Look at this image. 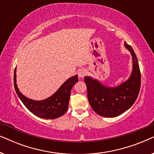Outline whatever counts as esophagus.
Returning a JSON list of instances; mask_svg holds the SVG:
<instances>
[{
    "label": "esophagus",
    "instance_id": "obj_1",
    "mask_svg": "<svg viewBox=\"0 0 154 154\" xmlns=\"http://www.w3.org/2000/svg\"><path fill=\"white\" fill-rule=\"evenodd\" d=\"M78 74H79V78L83 79V78L85 77V75H86V70H85V69H80V70L79 71V73H78Z\"/></svg>",
    "mask_w": 154,
    "mask_h": 154
}]
</instances>
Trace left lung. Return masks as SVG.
<instances>
[{
  "label": "left lung",
  "instance_id": "left-lung-1",
  "mask_svg": "<svg viewBox=\"0 0 154 154\" xmlns=\"http://www.w3.org/2000/svg\"><path fill=\"white\" fill-rule=\"evenodd\" d=\"M124 46L131 54L132 60V72L126 81L110 87L91 76L84 77L90 106L101 116L114 118L121 115L133 105L140 92L141 74L137 58L131 46L126 42Z\"/></svg>",
  "mask_w": 154,
  "mask_h": 154
}]
</instances>
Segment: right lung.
I'll return each mask as SVG.
<instances>
[{
    "mask_svg": "<svg viewBox=\"0 0 154 154\" xmlns=\"http://www.w3.org/2000/svg\"><path fill=\"white\" fill-rule=\"evenodd\" d=\"M17 69V68H16ZM16 69L14 73V85L19 98L29 111L44 119H55L62 116L68 109L71 90L79 81L78 75L69 78L49 97L43 100H31L20 91L17 84Z\"/></svg>",
    "mask_w": 154,
    "mask_h": 154,
    "instance_id": "right-lung-1",
    "label": "right lung"
}]
</instances>
